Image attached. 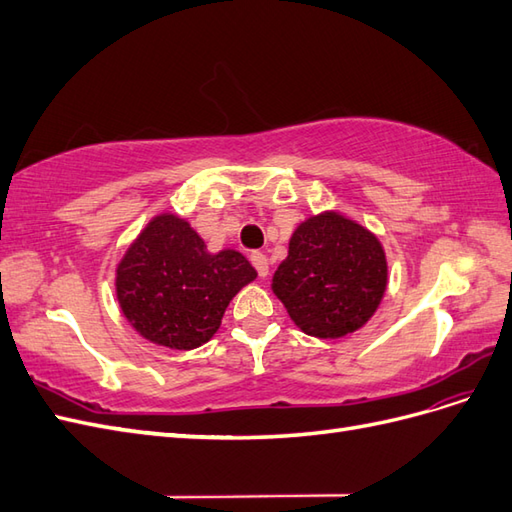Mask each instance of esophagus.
I'll return each mask as SVG.
<instances>
[{"label":"esophagus","mask_w":512,"mask_h":512,"mask_svg":"<svg viewBox=\"0 0 512 512\" xmlns=\"http://www.w3.org/2000/svg\"><path fill=\"white\" fill-rule=\"evenodd\" d=\"M250 260H252V265L256 267V271H258V275L260 277H267L269 275V258L262 254V252H254L252 256H250Z\"/></svg>","instance_id":"esophagus-1"}]
</instances>
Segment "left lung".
Here are the masks:
<instances>
[{"label": "left lung", "mask_w": 512, "mask_h": 512, "mask_svg": "<svg viewBox=\"0 0 512 512\" xmlns=\"http://www.w3.org/2000/svg\"><path fill=\"white\" fill-rule=\"evenodd\" d=\"M386 286L389 262L376 232L335 209L299 222L271 282L290 320L318 339L365 327Z\"/></svg>", "instance_id": "left-lung-1"}]
</instances>
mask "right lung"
I'll use <instances>...</instances> for the list:
<instances>
[{
    "instance_id": "add662e5",
    "label": "right lung",
    "mask_w": 512,
    "mask_h": 512,
    "mask_svg": "<svg viewBox=\"0 0 512 512\" xmlns=\"http://www.w3.org/2000/svg\"><path fill=\"white\" fill-rule=\"evenodd\" d=\"M256 277L241 252H209L188 220L162 211L117 262L115 292L121 314L147 342L194 350L218 333L232 297Z\"/></svg>"
}]
</instances>
